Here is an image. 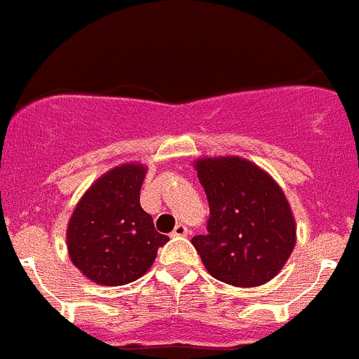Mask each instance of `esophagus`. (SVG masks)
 <instances>
[{"instance_id":"34e87169","label":"esophagus","mask_w":359,"mask_h":359,"mask_svg":"<svg viewBox=\"0 0 359 359\" xmlns=\"http://www.w3.org/2000/svg\"><path fill=\"white\" fill-rule=\"evenodd\" d=\"M190 233V229L187 228L185 224H182V222H180V224H176V228L172 229V233H170V235L172 236H187Z\"/></svg>"}]
</instances>
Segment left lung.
Instances as JSON below:
<instances>
[{
  "instance_id": "obj_1",
  "label": "left lung",
  "mask_w": 359,
  "mask_h": 359,
  "mask_svg": "<svg viewBox=\"0 0 359 359\" xmlns=\"http://www.w3.org/2000/svg\"><path fill=\"white\" fill-rule=\"evenodd\" d=\"M197 177L208 197L206 235L192 244L206 271L235 287L271 281L295 248L287 197L265 170L238 156L203 158Z\"/></svg>"
}]
</instances>
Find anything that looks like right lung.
<instances>
[{
    "mask_svg": "<svg viewBox=\"0 0 359 359\" xmlns=\"http://www.w3.org/2000/svg\"><path fill=\"white\" fill-rule=\"evenodd\" d=\"M146 167L126 163L101 176L69 220L71 262L94 283L121 287L146 274L169 236L140 206Z\"/></svg>",
    "mask_w": 359,
    "mask_h": 359,
    "instance_id": "add662e5",
    "label": "right lung"
}]
</instances>
